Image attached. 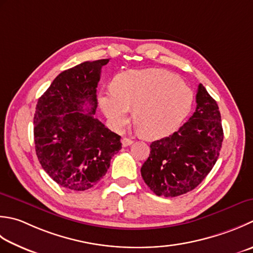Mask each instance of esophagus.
Returning <instances> with one entry per match:
<instances>
[{"label":"esophagus","instance_id":"esophagus-1","mask_svg":"<svg viewBox=\"0 0 253 253\" xmlns=\"http://www.w3.org/2000/svg\"><path fill=\"white\" fill-rule=\"evenodd\" d=\"M131 143H132V140H131V139H129V138H126V137H124L123 139H122V146H123V147L130 146Z\"/></svg>","mask_w":253,"mask_h":253}]
</instances>
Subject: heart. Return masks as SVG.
Listing matches in <instances>:
<instances>
[{
	"label": "heart",
	"instance_id": "obj_1",
	"mask_svg": "<svg viewBox=\"0 0 253 253\" xmlns=\"http://www.w3.org/2000/svg\"><path fill=\"white\" fill-rule=\"evenodd\" d=\"M194 93L182 79L165 69L128 70L121 73L100 97L103 113L116 128L135 121L149 139L170 135L189 116Z\"/></svg>",
	"mask_w": 253,
	"mask_h": 253
}]
</instances>
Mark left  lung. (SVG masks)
Listing matches in <instances>:
<instances>
[{"label": "left lung", "mask_w": 253, "mask_h": 253, "mask_svg": "<svg viewBox=\"0 0 253 253\" xmlns=\"http://www.w3.org/2000/svg\"><path fill=\"white\" fill-rule=\"evenodd\" d=\"M196 110L180 129L153 141L141 176L158 196L175 197L202 183L218 159L224 131L218 105L200 84Z\"/></svg>", "instance_id": "1"}]
</instances>
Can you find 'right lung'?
<instances>
[{
	"mask_svg": "<svg viewBox=\"0 0 253 253\" xmlns=\"http://www.w3.org/2000/svg\"><path fill=\"white\" fill-rule=\"evenodd\" d=\"M85 61L61 72L39 97L34 116L35 149L42 169L59 185L85 191L105 175L122 149L121 136L94 117L102 67Z\"/></svg>",
	"mask_w": 253,
	"mask_h": 253,
	"instance_id": "obj_1",
	"label": "right lung"
}]
</instances>
